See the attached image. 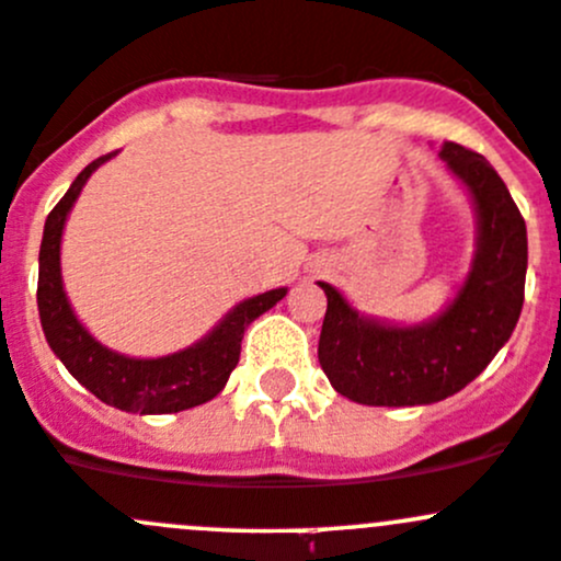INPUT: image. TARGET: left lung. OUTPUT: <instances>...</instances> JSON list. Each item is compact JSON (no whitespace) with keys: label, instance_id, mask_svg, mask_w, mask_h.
Segmentation results:
<instances>
[{"label":"left lung","instance_id":"left-lung-1","mask_svg":"<svg viewBox=\"0 0 561 561\" xmlns=\"http://www.w3.org/2000/svg\"><path fill=\"white\" fill-rule=\"evenodd\" d=\"M439 157L478 206V254L456 301L415 328L380 325L320 282L328 309L317 358L331 386L369 407H415L467 388L511 339L524 307L526 225L483 154L445 140Z\"/></svg>","mask_w":561,"mask_h":561}]
</instances>
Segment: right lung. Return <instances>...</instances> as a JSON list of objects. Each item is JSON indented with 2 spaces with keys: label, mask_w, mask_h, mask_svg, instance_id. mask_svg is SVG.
<instances>
[{
  "label": "right lung",
  "mask_w": 561,
  "mask_h": 561,
  "mask_svg": "<svg viewBox=\"0 0 561 561\" xmlns=\"http://www.w3.org/2000/svg\"><path fill=\"white\" fill-rule=\"evenodd\" d=\"M111 157L113 151L89 162L45 219L37 276V307L45 339H48L50 350L59 355L61 364L67 366V371L83 388H89L100 401L118 407V410L140 412V415H165V412L206 404L225 388L230 371L239 364L241 339H244L249 322L268 312L276 301L285 298L287 290L279 287V290L263 293V296L239 304L203 342L184 353L168 355V358H124L94 342L76 320L65 290H61L59 241L67 214H70L76 197L81 195L87 179Z\"/></svg>",
  "instance_id": "obj_1"
}]
</instances>
